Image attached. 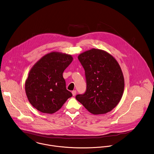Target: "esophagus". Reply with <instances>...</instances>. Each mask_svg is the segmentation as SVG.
Segmentation results:
<instances>
[{"label": "esophagus", "mask_w": 154, "mask_h": 154, "mask_svg": "<svg viewBox=\"0 0 154 154\" xmlns=\"http://www.w3.org/2000/svg\"><path fill=\"white\" fill-rule=\"evenodd\" d=\"M72 95L74 96H75V94H76V91H73L72 92Z\"/></svg>", "instance_id": "esophagus-1"}]
</instances>
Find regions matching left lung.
<instances>
[{"instance_id": "left-lung-1", "label": "left lung", "mask_w": 154, "mask_h": 154, "mask_svg": "<svg viewBox=\"0 0 154 154\" xmlns=\"http://www.w3.org/2000/svg\"><path fill=\"white\" fill-rule=\"evenodd\" d=\"M85 70L86 92L76 99L94 115L112 111L120 102L124 79L117 61L108 52L93 48L78 56Z\"/></svg>"}]
</instances>
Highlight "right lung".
Masks as SVG:
<instances>
[{"mask_svg": "<svg viewBox=\"0 0 154 154\" xmlns=\"http://www.w3.org/2000/svg\"><path fill=\"white\" fill-rule=\"evenodd\" d=\"M72 60L71 55L52 52L32 66L26 80L25 91L29 102L36 109L54 114L72 96L66 89L62 75Z\"/></svg>", "mask_w": 154, "mask_h": 154, "instance_id": "right-lung-1", "label": "right lung"}]
</instances>
